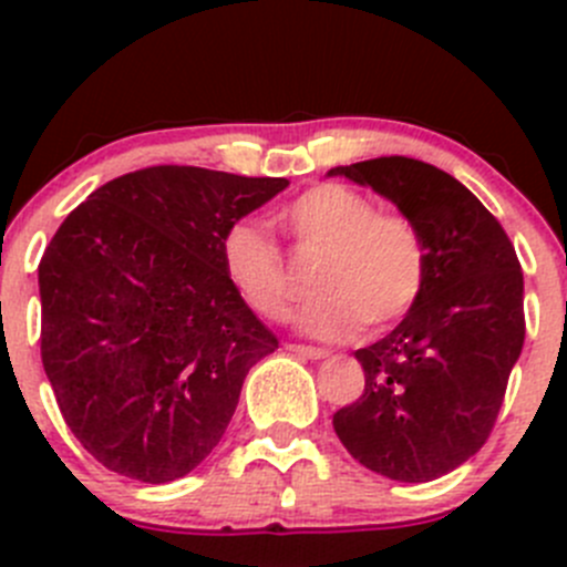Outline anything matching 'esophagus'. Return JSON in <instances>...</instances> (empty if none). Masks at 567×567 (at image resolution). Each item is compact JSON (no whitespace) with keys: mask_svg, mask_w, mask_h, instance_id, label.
<instances>
[{"mask_svg":"<svg viewBox=\"0 0 567 567\" xmlns=\"http://www.w3.org/2000/svg\"><path fill=\"white\" fill-rule=\"evenodd\" d=\"M288 351L299 353V357H307V359H326L329 357V351L326 348H316V346H299V342H290Z\"/></svg>","mask_w":567,"mask_h":567,"instance_id":"esophagus-1","label":"esophagus"}]
</instances>
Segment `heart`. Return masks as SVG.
Here are the masks:
<instances>
[{
    "label": "heart",
    "mask_w": 567,
    "mask_h": 567,
    "mask_svg": "<svg viewBox=\"0 0 567 567\" xmlns=\"http://www.w3.org/2000/svg\"><path fill=\"white\" fill-rule=\"evenodd\" d=\"M282 221L296 249L320 255L312 271L318 299L296 318L305 334L346 340L362 323L384 329L409 316L422 296L427 247L411 216L379 210L368 194L342 183H318L285 205ZM219 255L227 282L255 316H288L282 249L257 221H233Z\"/></svg>",
    "instance_id": "b5f03b06"
}]
</instances>
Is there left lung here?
Instances as JSON below:
<instances>
[{
	"instance_id": "left-lung-1",
	"label": "left lung",
	"mask_w": 567,
	"mask_h": 567,
	"mask_svg": "<svg viewBox=\"0 0 567 567\" xmlns=\"http://www.w3.org/2000/svg\"><path fill=\"white\" fill-rule=\"evenodd\" d=\"M416 221L427 279L386 337L359 348L364 392L331 425L370 472L427 483L458 468L499 416L524 348V274L496 216L444 169L409 156L337 167Z\"/></svg>"
}]
</instances>
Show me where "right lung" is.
I'll list each match as a JSON object with an SVG mask.
<instances>
[{"instance_id": "obj_1", "label": "right lung", "mask_w": 567, "mask_h": 567, "mask_svg": "<svg viewBox=\"0 0 567 567\" xmlns=\"http://www.w3.org/2000/svg\"><path fill=\"white\" fill-rule=\"evenodd\" d=\"M285 186L145 167L54 233L38 266L40 359L65 425L109 472L169 483L221 442L251 364L279 340L230 288L219 244Z\"/></svg>"}]
</instances>
